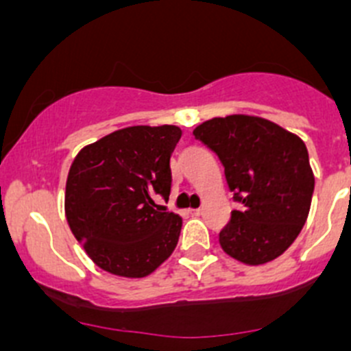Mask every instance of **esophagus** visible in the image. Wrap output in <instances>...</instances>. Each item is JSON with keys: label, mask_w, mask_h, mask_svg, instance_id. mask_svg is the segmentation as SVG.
Segmentation results:
<instances>
[{"label": "esophagus", "mask_w": 351, "mask_h": 351, "mask_svg": "<svg viewBox=\"0 0 351 351\" xmlns=\"http://www.w3.org/2000/svg\"><path fill=\"white\" fill-rule=\"evenodd\" d=\"M191 213L194 216H201L202 215V209L201 208H197V209H191Z\"/></svg>", "instance_id": "esophagus-1"}]
</instances>
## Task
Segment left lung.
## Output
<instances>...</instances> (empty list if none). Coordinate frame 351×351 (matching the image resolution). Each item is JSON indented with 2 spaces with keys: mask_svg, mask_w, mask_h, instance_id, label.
<instances>
[{
  "mask_svg": "<svg viewBox=\"0 0 351 351\" xmlns=\"http://www.w3.org/2000/svg\"><path fill=\"white\" fill-rule=\"evenodd\" d=\"M194 136L220 157L228 189L241 202L220 232L221 250L245 265L284 253L308 218L315 178L303 140L258 116L213 117Z\"/></svg>",
  "mask_w": 351,
  "mask_h": 351,
  "instance_id": "left-lung-1",
  "label": "left lung"
}]
</instances>
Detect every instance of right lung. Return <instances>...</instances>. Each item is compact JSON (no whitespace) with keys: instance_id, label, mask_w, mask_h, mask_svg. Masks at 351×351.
I'll return each mask as SVG.
<instances>
[{"instance_id":"add662e5","label":"right lung","mask_w":351,"mask_h":351,"mask_svg":"<svg viewBox=\"0 0 351 351\" xmlns=\"http://www.w3.org/2000/svg\"><path fill=\"white\" fill-rule=\"evenodd\" d=\"M173 124L130 126L83 147L65 183V218L97 267L119 277L152 274L175 251L182 218L154 202L171 192Z\"/></svg>"}]
</instances>
